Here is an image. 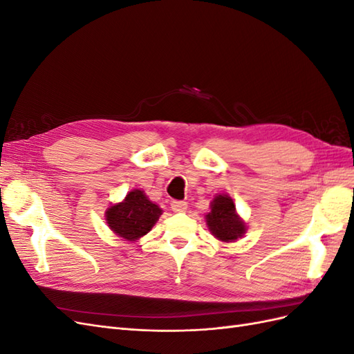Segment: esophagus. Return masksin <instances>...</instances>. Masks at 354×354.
<instances>
[{
	"label": "esophagus",
	"mask_w": 354,
	"mask_h": 354,
	"mask_svg": "<svg viewBox=\"0 0 354 354\" xmlns=\"http://www.w3.org/2000/svg\"><path fill=\"white\" fill-rule=\"evenodd\" d=\"M171 209L174 212H183L187 209V203L181 202V201H173L171 202Z\"/></svg>",
	"instance_id": "1"
}]
</instances>
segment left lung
<instances>
[{"instance_id":"1","label":"left lung","mask_w":354,"mask_h":354,"mask_svg":"<svg viewBox=\"0 0 354 354\" xmlns=\"http://www.w3.org/2000/svg\"><path fill=\"white\" fill-rule=\"evenodd\" d=\"M211 211L205 214V223L211 234L224 243L236 242L246 233V224L238 214L233 199L227 194L214 196L209 205Z\"/></svg>"}]
</instances>
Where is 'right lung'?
<instances>
[{"label": "right lung", "instance_id": "add662e5", "mask_svg": "<svg viewBox=\"0 0 354 354\" xmlns=\"http://www.w3.org/2000/svg\"><path fill=\"white\" fill-rule=\"evenodd\" d=\"M160 216L162 208L149 199L142 189H133L121 202L106 209L104 220L118 238L133 243L151 232Z\"/></svg>", "mask_w": 354, "mask_h": 354}]
</instances>
